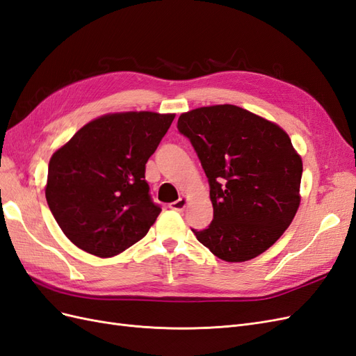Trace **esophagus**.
<instances>
[{
  "mask_svg": "<svg viewBox=\"0 0 356 356\" xmlns=\"http://www.w3.org/2000/svg\"><path fill=\"white\" fill-rule=\"evenodd\" d=\"M187 203H188V199L187 197H179L177 202H174V203H170V208L172 209H175V211H184L186 209V207H187Z\"/></svg>",
  "mask_w": 356,
  "mask_h": 356,
  "instance_id": "obj_1",
  "label": "esophagus"
}]
</instances>
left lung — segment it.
<instances>
[{"instance_id": "1", "label": "left lung", "mask_w": 356, "mask_h": 356, "mask_svg": "<svg viewBox=\"0 0 356 356\" xmlns=\"http://www.w3.org/2000/svg\"><path fill=\"white\" fill-rule=\"evenodd\" d=\"M209 182L213 220L197 241L229 263L268 250L300 207L303 163L282 127L241 106H202L181 114Z\"/></svg>"}]
</instances>
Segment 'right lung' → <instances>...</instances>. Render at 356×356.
<instances>
[{"instance_id": "1", "label": "right lung", "mask_w": 356, "mask_h": 356, "mask_svg": "<svg viewBox=\"0 0 356 356\" xmlns=\"http://www.w3.org/2000/svg\"><path fill=\"white\" fill-rule=\"evenodd\" d=\"M174 118L152 111L105 114L51 156L47 204L75 246L106 258L148 233L161 209L149 196L145 163Z\"/></svg>"}]
</instances>
